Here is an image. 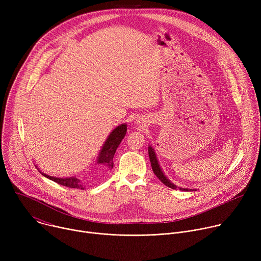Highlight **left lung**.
Masks as SVG:
<instances>
[{
    "instance_id": "1",
    "label": "left lung",
    "mask_w": 261,
    "mask_h": 261,
    "mask_svg": "<svg viewBox=\"0 0 261 261\" xmlns=\"http://www.w3.org/2000/svg\"><path fill=\"white\" fill-rule=\"evenodd\" d=\"M148 157H150V161H151V165H152V169L154 171V173L156 174V176L165 185L167 186L168 188L171 189H176L177 187L175 185H173L171 181H169V179H167V177L164 175V173L162 172L159 164H158V160L156 157V154L154 152V150L152 148V146H148ZM181 191H189V189L187 188H178Z\"/></svg>"
}]
</instances>
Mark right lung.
I'll return each mask as SVG.
<instances>
[{"label": "right lung", "instance_id": "1", "mask_svg": "<svg viewBox=\"0 0 261 261\" xmlns=\"http://www.w3.org/2000/svg\"><path fill=\"white\" fill-rule=\"evenodd\" d=\"M127 132V125L126 124H122L120 126H118L113 132L110 133V135L108 136V138L106 139L102 150L99 154L97 163L103 165L104 168H108L111 169L114 167V156L115 153L117 151L118 146L120 145L122 139L125 137ZM41 172V171H40ZM42 173V172H41ZM45 177L62 185L65 186V187L68 188H75V189H82L84 190V186L81 181V179L76 178V177H66V178H59V177H55V176H50L47 175L45 173H42Z\"/></svg>", "mask_w": 261, "mask_h": 261}]
</instances>
